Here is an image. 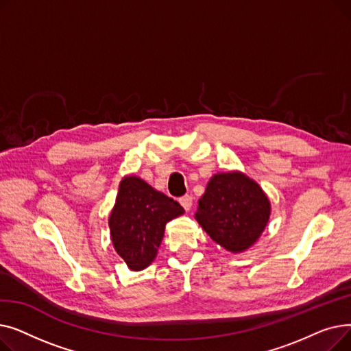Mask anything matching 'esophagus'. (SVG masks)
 <instances>
[{
	"label": "esophagus",
	"instance_id": "obj_1",
	"mask_svg": "<svg viewBox=\"0 0 351 351\" xmlns=\"http://www.w3.org/2000/svg\"><path fill=\"white\" fill-rule=\"evenodd\" d=\"M179 204L183 206V209H185V210H191L192 204H193V197L189 196V195L182 196V197L179 199Z\"/></svg>",
	"mask_w": 351,
	"mask_h": 351
}]
</instances>
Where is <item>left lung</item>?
Segmentation results:
<instances>
[{
	"label": "left lung",
	"mask_w": 351,
	"mask_h": 351,
	"mask_svg": "<svg viewBox=\"0 0 351 351\" xmlns=\"http://www.w3.org/2000/svg\"><path fill=\"white\" fill-rule=\"evenodd\" d=\"M197 223L217 245L232 253L253 246L270 217V200L245 173H216L199 199Z\"/></svg>",
	"instance_id": "left-lung-1"
}]
</instances>
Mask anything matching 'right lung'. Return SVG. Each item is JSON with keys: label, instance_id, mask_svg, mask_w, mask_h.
I'll list each match as a JSON object with an SVG mask.
<instances>
[{"label": "right lung", "instance_id": "right-lung-1", "mask_svg": "<svg viewBox=\"0 0 351 351\" xmlns=\"http://www.w3.org/2000/svg\"><path fill=\"white\" fill-rule=\"evenodd\" d=\"M183 212L176 200L141 178L129 175L121 180L108 225L112 245L129 269L139 271L154 262L165 225Z\"/></svg>", "mask_w": 351, "mask_h": 351}]
</instances>
